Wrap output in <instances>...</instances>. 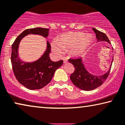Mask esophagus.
Instances as JSON below:
<instances>
[{
  "mask_svg": "<svg viewBox=\"0 0 125 125\" xmlns=\"http://www.w3.org/2000/svg\"><path fill=\"white\" fill-rule=\"evenodd\" d=\"M62 59L63 60V62H64V63H66L67 62L68 58H67V57H63V58H62Z\"/></svg>",
  "mask_w": 125,
  "mask_h": 125,
  "instance_id": "obj_1",
  "label": "esophagus"
}]
</instances>
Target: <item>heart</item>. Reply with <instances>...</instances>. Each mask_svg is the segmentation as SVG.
<instances>
[{"label":"heart","mask_w":125,"mask_h":125,"mask_svg":"<svg viewBox=\"0 0 125 125\" xmlns=\"http://www.w3.org/2000/svg\"><path fill=\"white\" fill-rule=\"evenodd\" d=\"M82 32L70 33L60 38L59 41L54 40L52 43V49L54 53L60 55L62 53L63 49H70L73 53L78 54L83 50L87 42V38L83 37ZM83 38H82V37Z\"/></svg>","instance_id":"b5f03b06"}]
</instances>
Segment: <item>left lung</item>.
I'll return each instance as SVG.
<instances>
[{"mask_svg": "<svg viewBox=\"0 0 125 125\" xmlns=\"http://www.w3.org/2000/svg\"><path fill=\"white\" fill-rule=\"evenodd\" d=\"M93 31L96 33L97 41H106L110 43L109 40L104 33L98 31L95 28H92ZM82 58H70L68 59L70 63H71L74 66L75 71L70 75V79L75 86L82 90L92 91L97 88L101 85L108 78L109 74L113 60L112 61L111 66L108 71L103 75L97 76L91 74L84 67L82 62Z\"/></svg>", "mask_w": 125, "mask_h": 125, "instance_id": "left-lung-1", "label": "left lung"}]
</instances>
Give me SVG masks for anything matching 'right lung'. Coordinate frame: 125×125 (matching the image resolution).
<instances>
[{
    "mask_svg": "<svg viewBox=\"0 0 125 125\" xmlns=\"http://www.w3.org/2000/svg\"><path fill=\"white\" fill-rule=\"evenodd\" d=\"M49 29L35 28L26 29L19 35L12 45L11 63L14 75L18 82L31 90L44 87L52 80L55 71L63 64V60L52 62L49 57L51 45L47 42V49L43 55L34 62H24L19 59L18 48L22 38L28 34H40L47 37Z\"/></svg>",
    "mask_w": 125,
    "mask_h": 125,
    "instance_id": "1",
    "label": "right lung"
}]
</instances>
